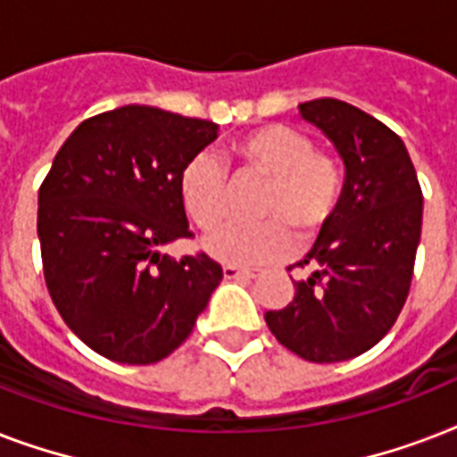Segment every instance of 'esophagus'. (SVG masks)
Segmentation results:
<instances>
[{"mask_svg": "<svg viewBox=\"0 0 457 457\" xmlns=\"http://www.w3.org/2000/svg\"><path fill=\"white\" fill-rule=\"evenodd\" d=\"M225 279H256L261 275L258 268H239V265H222Z\"/></svg>", "mask_w": 457, "mask_h": 457, "instance_id": "obj_1", "label": "esophagus"}]
</instances>
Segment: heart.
Here are the masks:
<instances>
[{"label": "heart", "instance_id": "b5f03b06", "mask_svg": "<svg viewBox=\"0 0 457 457\" xmlns=\"http://www.w3.org/2000/svg\"><path fill=\"white\" fill-rule=\"evenodd\" d=\"M244 175L265 178L256 204L258 222L228 225L206 237V251L239 265L272 263L294 249V236L311 242L337 213L344 175L337 158L318 152L305 132L289 125H265L229 146ZM179 201L201 229L228 218L229 187L225 168L211 152L194 154L179 170Z\"/></svg>", "mask_w": 457, "mask_h": 457}]
</instances>
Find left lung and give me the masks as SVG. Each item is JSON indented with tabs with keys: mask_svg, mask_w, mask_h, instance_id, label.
Returning <instances> with one entry per match:
<instances>
[{
	"mask_svg": "<svg viewBox=\"0 0 457 457\" xmlns=\"http://www.w3.org/2000/svg\"><path fill=\"white\" fill-rule=\"evenodd\" d=\"M299 113L325 132L346 178L337 213L296 263L311 265L308 278L265 322L303 361L339 362L375 346L408 299L422 189L403 139L370 113L329 96L299 104Z\"/></svg>",
	"mask_w": 457,
	"mask_h": 457,
	"instance_id": "left-lung-1",
	"label": "left lung"
}]
</instances>
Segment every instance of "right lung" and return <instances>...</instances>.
<instances>
[{"label": "right lung", "instance_id": "right-lung-1", "mask_svg": "<svg viewBox=\"0 0 457 457\" xmlns=\"http://www.w3.org/2000/svg\"><path fill=\"white\" fill-rule=\"evenodd\" d=\"M215 137L211 120L120 106L82 120L39 187L49 296L63 322L109 361H163L220 285L222 268L206 253H161L192 237L178 178Z\"/></svg>", "mask_w": 457, "mask_h": 457}]
</instances>
